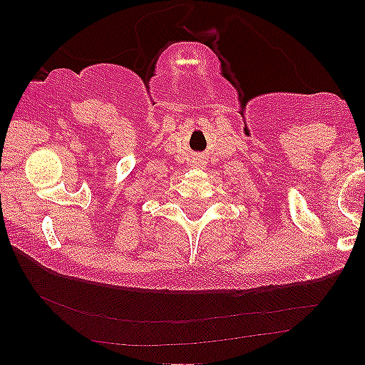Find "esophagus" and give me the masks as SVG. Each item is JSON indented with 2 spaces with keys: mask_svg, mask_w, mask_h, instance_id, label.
<instances>
[{
  "mask_svg": "<svg viewBox=\"0 0 365 365\" xmlns=\"http://www.w3.org/2000/svg\"><path fill=\"white\" fill-rule=\"evenodd\" d=\"M200 163H202V161H200Z\"/></svg>",
  "mask_w": 365,
  "mask_h": 365,
  "instance_id": "34e87169",
  "label": "esophagus"
}]
</instances>
